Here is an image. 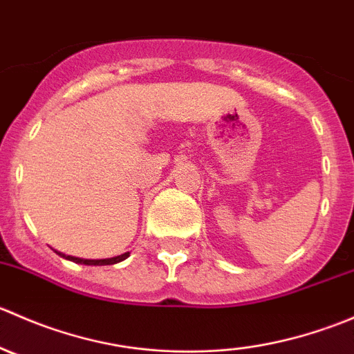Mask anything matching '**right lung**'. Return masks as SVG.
Wrapping results in <instances>:
<instances>
[{"label": "right lung", "mask_w": 354, "mask_h": 354, "mask_svg": "<svg viewBox=\"0 0 354 354\" xmlns=\"http://www.w3.org/2000/svg\"><path fill=\"white\" fill-rule=\"evenodd\" d=\"M55 252L58 253L59 257H63V259L70 260V262L84 263V266H113V263L123 262L124 259H128V257H130V252H124V253H121V255H118V257H111V259H97V260H92V259H78V257L65 255V253L58 252V250H55Z\"/></svg>", "instance_id": "right-lung-1"}]
</instances>
